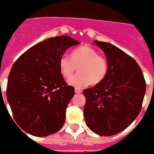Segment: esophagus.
<instances>
[{
	"instance_id": "esophagus-1",
	"label": "esophagus",
	"mask_w": 154,
	"mask_h": 154,
	"mask_svg": "<svg viewBox=\"0 0 154 154\" xmlns=\"http://www.w3.org/2000/svg\"><path fill=\"white\" fill-rule=\"evenodd\" d=\"M75 92L76 94H79V93L82 92V90L79 89V88H75Z\"/></svg>"
}]
</instances>
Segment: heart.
<instances>
[{
    "label": "heart",
    "mask_w": 154,
    "mask_h": 154,
    "mask_svg": "<svg viewBox=\"0 0 154 154\" xmlns=\"http://www.w3.org/2000/svg\"><path fill=\"white\" fill-rule=\"evenodd\" d=\"M78 73L68 81L76 88L86 87L90 83L96 85L103 82L108 73L109 63L105 56L98 55L95 49L82 46L74 49L71 57L63 55L60 59V69L65 79H70L75 71Z\"/></svg>",
    "instance_id": "obj_1"
}]
</instances>
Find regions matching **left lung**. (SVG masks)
<instances>
[{"label": "left lung", "instance_id": "obj_1", "mask_svg": "<svg viewBox=\"0 0 154 154\" xmlns=\"http://www.w3.org/2000/svg\"><path fill=\"white\" fill-rule=\"evenodd\" d=\"M105 52L109 70L103 82L83 91L87 126L100 136L122 132L138 116L146 83L137 63L119 48L94 41Z\"/></svg>", "mask_w": 154, "mask_h": 154}]
</instances>
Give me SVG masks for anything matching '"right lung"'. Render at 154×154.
Returning <instances> with one entry per match:
<instances>
[{
  "mask_svg": "<svg viewBox=\"0 0 154 154\" xmlns=\"http://www.w3.org/2000/svg\"><path fill=\"white\" fill-rule=\"evenodd\" d=\"M78 44L67 35L49 38L28 49L13 65L6 95L15 121L25 132L45 137L63 126L75 88L65 82L60 59Z\"/></svg>",
  "mask_w": 154,
  "mask_h": 154,
  "instance_id": "obj_1",
  "label": "right lung"
}]
</instances>
